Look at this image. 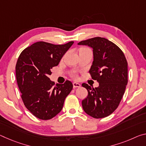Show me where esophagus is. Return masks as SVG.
Listing matches in <instances>:
<instances>
[{
    "instance_id": "esophagus-1",
    "label": "esophagus",
    "mask_w": 146,
    "mask_h": 146,
    "mask_svg": "<svg viewBox=\"0 0 146 146\" xmlns=\"http://www.w3.org/2000/svg\"><path fill=\"white\" fill-rule=\"evenodd\" d=\"M73 86L74 88H79V87H80V84H79V83L75 82L73 83Z\"/></svg>"
}]
</instances>
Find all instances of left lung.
<instances>
[{"mask_svg":"<svg viewBox=\"0 0 146 146\" xmlns=\"http://www.w3.org/2000/svg\"><path fill=\"white\" fill-rule=\"evenodd\" d=\"M78 45L93 48L94 61L89 72L99 82L98 88L83 83L88 97L82 101L84 112L94 118L110 115L119 106L128 82L127 62L123 52L107 39L96 37Z\"/></svg>","mask_w":146,"mask_h":146,"instance_id":"obj_1","label":"left lung"}]
</instances>
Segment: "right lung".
I'll list each match as a JSON object with an SVG mask.
<instances>
[{
	"label": "right lung",
	"instance_id": "1",
	"mask_svg": "<svg viewBox=\"0 0 146 146\" xmlns=\"http://www.w3.org/2000/svg\"><path fill=\"white\" fill-rule=\"evenodd\" d=\"M73 43L54 45L38 41L23 50L18 58L15 73L22 100L27 109L39 119L48 120L56 116L73 89L69 80L54 85L48 75Z\"/></svg>",
	"mask_w": 146,
	"mask_h": 146
}]
</instances>
